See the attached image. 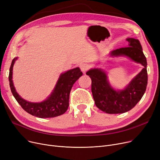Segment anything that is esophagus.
Wrapping results in <instances>:
<instances>
[{
	"label": "esophagus",
	"mask_w": 160,
	"mask_h": 160,
	"mask_svg": "<svg viewBox=\"0 0 160 160\" xmlns=\"http://www.w3.org/2000/svg\"><path fill=\"white\" fill-rule=\"evenodd\" d=\"M89 69V66L87 64H82L81 66V70L83 73H85Z\"/></svg>",
	"instance_id": "obj_1"
}]
</instances>
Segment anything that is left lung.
<instances>
[{"label":"left lung","mask_w":160,"mask_h":160,"mask_svg":"<svg viewBox=\"0 0 160 160\" xmlns=\"http://www.w3.org/2000/svg\"><path fill=\"white\" fill-rule=\"evenodd\" d=\"M126 41L129 42L128 47L113 50L110 55L128 57L144 68L124 89H114L109 84L107 73L100 68H94L86 73L92 80L91 90L96 107L109 114L124 113L131 110L141 100L147 86V62L141 45L138 40L132 38Z\"/></svg>","instance_id":"8db88e82"}]
</instances>
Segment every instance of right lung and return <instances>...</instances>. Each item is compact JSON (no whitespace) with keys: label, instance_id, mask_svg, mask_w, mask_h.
<instances>
[{"label":"right lung","instance_id":"right-lung-1","mask_svg":"<svg viewBox=\"0 0 160 160\" xmlns=\"http://www.w3.org/2000/svg\"><path fill=\"white\" fill-rule=\"evenodd\" d=\"M18 59L14 58L10 68L9 81L13 96L26 112L38 118H52L64 114L69 106V98L71 89L82 73L79 68H75L60 75L57 85L51 95L45 101L33 103L22 99L16 92L12 81L13 66Z\"/></svg>","mask_w":160,"mask_h":160}]
</instances>
